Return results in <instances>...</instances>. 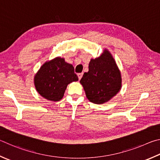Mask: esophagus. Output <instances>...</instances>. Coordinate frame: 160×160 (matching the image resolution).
Here are the masks:
<instances>
[{
	"label": "esophagus",
	"mask_w": 160,
	"mask_h": 160,
	"mask_svg": "<svg viewBox=\"0 0 160 160\" xmlns=\"http://www.w3.org/2000/svg\"><path fill=\"white\" fill-rule=\"evenodd\" d=\"M78 75V79H81V78H82V76H83V73H78V74H77Z\"/></svg>",
	"instance_id": "esophagus-1"
}]
</instances>
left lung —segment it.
<instances>
[{
  "label": "left lung",
  "instance_id": "left-lung-1",
  "mask_svg": "<svg viewBox=\"0 0 160 160\" xmlns=\"http://www.w3.org/2000/svg\"><path fill=\"white\" fill-rule=\"evenodd\" d=\"M86 98L95 104H104L119 93L122 88V75L115 60L105 49L98 58L91 59L88 72L80 80Z\"/></svg>",
  "mask_w": 160,
  "mask_h": 160
}]
</instances>
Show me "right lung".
I'll use <instances>...</instances> for the list:
<instances>
[{"instance_id":"add662e5","label":"right lung","mask_w":160,"mask_h":160,"mask_svg":"<svg viewBox=\"0 0 160 160\" xmlns=\"http://www.w3.org/2000/svg\"><path fill=\"white\" fill-rule=\"evenodd\" d=\"M78 80L72 64L57 57L40 67L34 76V86L42 97L55 102L62 98L69 83Z\"/></svg>"}]
</instances>
